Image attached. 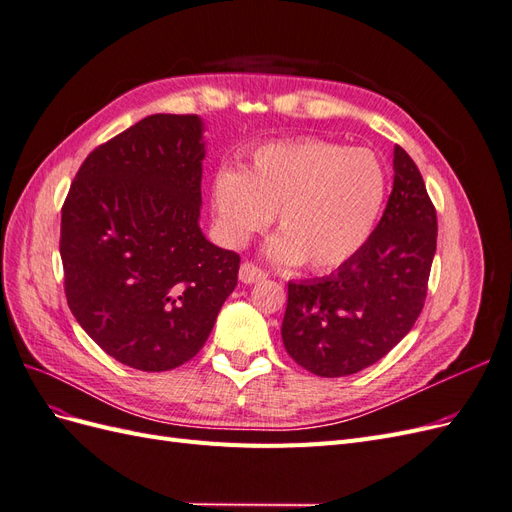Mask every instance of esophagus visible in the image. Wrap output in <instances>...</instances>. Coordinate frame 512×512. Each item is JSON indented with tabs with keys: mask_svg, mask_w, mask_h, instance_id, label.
Here are the masks:
<instances>
[{
	"mask_svg": "<svg viewBox=\"0 0 512 512\" xmlns=\"http://www.w3.org/2000/svg\"><path fill=\"white\" fill-rule=\"evenodd\" d=\"M267 277V273L262 271L260 267L252 265V262H243L241 269H239V280L243 284H256V282H262Z\"/></svg>",
	"mask_w": 512,
	"mask_h": 512,
	"instance_id": "esophagus-1",
	"label": "esophagus"
}]
</instances>
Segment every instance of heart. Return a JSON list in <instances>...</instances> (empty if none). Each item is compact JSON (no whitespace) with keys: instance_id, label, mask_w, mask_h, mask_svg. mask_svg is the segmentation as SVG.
Masks as SVG:
<instances>
[{"instance_id":"heart-1","label":"heart","mask_w":512,"mask_h":512,"mask_svg":"<svg viewBox=\"0 0 512 512\" xmlns=\"http://www.w3.org/2000/svg\"><path fill=\"white\" fill-rule=\"evenodd\" d=\"M386 200V173L374 151L297 138L262 145L245 170L222 168L211 185L220 232L243 245L277 213L280 235L267 256L327 273L361 250Z\"/></svg>"}]
</instances>
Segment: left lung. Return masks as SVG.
<instances>
[{"mask_svg": "<svg viewBox=\"0 0 512 512\" xmlns=\"http://www.w3.org/2000/svg\"><path fill=\"white\" fill-rule=\"evenodd\" d=\"M393 192L367 243L346 265L318 280L288 282L282 322L286 352L322 378H342L378 363L421 314L438 220L421 170L393 149Z\"/></svg>", "mask_w": 512, "mask_h": 512, "instance_id": "1", "label": "left lung"}]
</instances>
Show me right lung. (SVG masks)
Wrapping results in <instances>:
<instances>
[{"label": "right lung", "mask_w": 512, "mask_h": 512, "mask_svg": "<svg viewBox=\"0 0 512 512\" xmlns=\"http://www.w3.org/2000/svg\"><path fill=\"white\" fill-rule=\"evenodd\" d=\"M205 123L149 115L89 153L61 209L70 312L119 363L168 371L205 346L239 254L203 235Z\"/></svg>", "instance_id": "right-lung-1"}]
</instances>
